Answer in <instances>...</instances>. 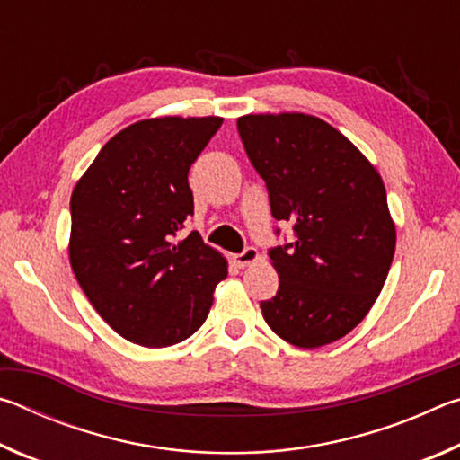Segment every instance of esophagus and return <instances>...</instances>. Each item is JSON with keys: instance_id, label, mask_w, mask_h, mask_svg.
<instances>
[{"instance_id": "34e87169", "label": "esophagus", "mask_w": 460, "mask_h": 460, "mask_svg": "<svg viewBox=\"0 0 460 460\" xmlns=\"http://www.w3.org/2000/svg\"><path fill=\"white\" fill-rule=\"evenodd\" d=\"M258 258H260L258 249L249 245V247H245L241 253H235V258H233V260H235V263H237L239 268H247V266H252V263L258 261Z\"/></svg>"}]
</instances>
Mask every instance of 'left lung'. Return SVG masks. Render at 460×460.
<instances>
[{
	"instance_id": "8db88e82",
	"label": "left lung",
	"mask_w": 460,
	"mask_h": 460,
	"mask_svg": "<svg viewBox=\"0 0 460 460\" xmlns=\"http://www.w3.org/2000/svg\"><path fill=\"white\" fill-rule=\"evenodd\" d=\"M237 129L271 215L294 229L292 243L270 249L279 286L261 314L296 347L329 345L363 321L392 266L395 227L384 181L314 115H243Z\"/></svg>"
}]
</instances>
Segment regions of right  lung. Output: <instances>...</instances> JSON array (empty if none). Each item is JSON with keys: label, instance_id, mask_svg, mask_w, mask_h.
I'll list each match as a JSON object with an SVG mask.
<instances>
[{"label": "right lung", "instance_id": "obj_1", "mask_svg": "<svg viewBox=\"0 0 460 460\" xmlns=\"http://www.w3.org/2000/svg\"><path fill=\"white\" fill-rule=\"evenodd\" d=\"M221 118L137 121L101 147L71 197L68 255L101 318L136 345L170 347L200 329L227 261L197 231L189 170Z\"/></svg>", "mask_w": 460, "mask_h": 460}]
</instances>
